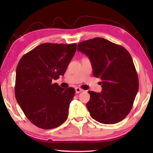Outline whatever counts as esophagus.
<instances>
[{"label":"esophagus","instance_id":"1","mask_svg":"<svg viewBox=\"0 0 153 153\" xmlns=\"http://www.w3.org/2000/svg\"><path fill=\"white\" fill-rule=\"evenodd\" d=\"M75 90H76V92L77 93H77H79V92H81L83 91L82 89H81L80 88H78V87H76V89H75Z\"/></svg>","mask_w":153,"mask_h":153}]
</instances>
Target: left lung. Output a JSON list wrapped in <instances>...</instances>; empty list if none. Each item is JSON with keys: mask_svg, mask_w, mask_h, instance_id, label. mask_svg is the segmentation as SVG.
I'll use <instances>...</instances> for the list:
<instances>
[{"mask_svg": "<svg viewBox=\"0 0 153 153\" xmlns=\"http://www.w3.org/2000/svg\"><path fill=\"white\" fill-rule=\"evenodd\" d=\"M77 51L88 57L93 76L102 81L101 92L88 91L86 107L90 116L104 124L120 122L130 112L138 91V77L130 54L102 38L80 42Z\"/></svg>", "mask_w": 153, "mask_h": 153, "instance_id": "8db88e82", "label": "left lung"}]
</instances>
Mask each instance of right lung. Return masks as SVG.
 <instances>
[{
	"mask_svg": "<svg viewBox=\"0 0 153 153\" xmlns=\"http://www.w3.org/2000/svg\"><path fill=\"white\" fill-rule=\"evenodd\" d=\"M76 47V44H42L19 61L15 97L27 118L38 128H56L68 117L75 89L63 88L52 81L63 76Z\"/></svg>",
	"mask_w": 153,
	"mask_h": 153,
	"instance_id": "add662e5",
	"label": "right lung"
}]
</instances>
